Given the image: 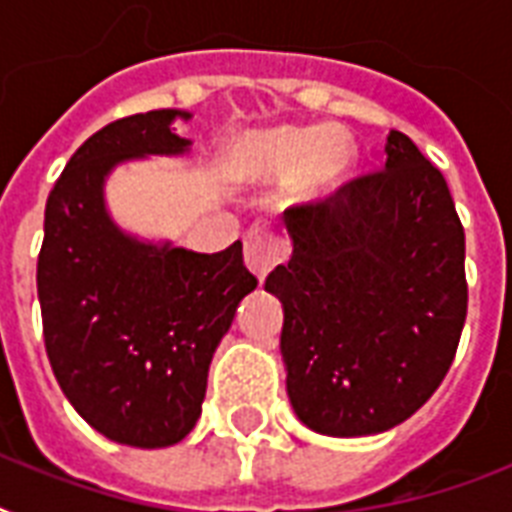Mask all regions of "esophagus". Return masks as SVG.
Here are the masks:
<instances>
[{
	"label": "esophagus",
	"instance_id": "esophagus-1",
	"mask_svg": "<svg viewBox=\"0 0 512 512\" xmlns=\"http://www.w3.org/2000/svg\"><path fill=\"white\" fill-rule=\"evenodd\" d=\"M287 255V241L268 231V228H263V225L249 228L247 236H244V263L257 279H265L276 265L287 260Z\"/></svg>",
	"mask_w": 512,
	"mask_h": 512
}]
</instances>
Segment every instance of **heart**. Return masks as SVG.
I'll return each instance as SVG.
<instances>
[{
  "mask_svg": "<svg viewBox=\"0 0 512 512\" xmlns=\"http://www.w3.org/2000/svg\"><path fill=\"white\" fill-rule=\"evenodd\" d=\"M233 159L249 175L287 180L295 175V193L313 199L337 185L356 159V148L340 130L279 127L241 140Z\"/></svg>",
  "mask_w": 512,
  "mask_h": 512,
  "instance_id": "obj_1",
  "label": "heart"
}]
</instances>
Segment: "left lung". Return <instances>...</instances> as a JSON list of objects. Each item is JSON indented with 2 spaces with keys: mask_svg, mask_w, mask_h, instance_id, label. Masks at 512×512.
Segmentation results:
<instances>
[{
  "mask_svg": "<svg viewBox=\"0 0 512 512\" xmlns=\"http://www.w3.org/2000/svg\"><path fill=\"white\" fill-rule=\"evenodd\" d=\"M385 170L289 207L292 257L265 279L284 305L292 409L324 436L409 420L449 372L468 316L465 231L438 167L390 132Z\"/></svg>",
  "mask_w": 512,
  "mask_h": 512,
  "instance_id": "8db88e82",
  "label": "left lung"
}]
</instances>
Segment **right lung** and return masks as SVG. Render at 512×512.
Masks as SVG:
<instances>
[{"label":"right lung","instance_id":"1","mask_svg":"<svg viewBox=\"0 0 512 512\" xmlns=\"http://www.w3.org/2000/svg\"><path fill=\"white\" fill-rule=\"evenodd\" d=\"M177 108L116 119L76 148L50 191L36 263L44 348L76 412L116 444L162 449L201 414L209 361L257 287L241 241L215 255L154 244L111 220L103 185L116 164L177 156Z\"/></svg>","mask_w":512,"mask_h":512}]
</instances>
